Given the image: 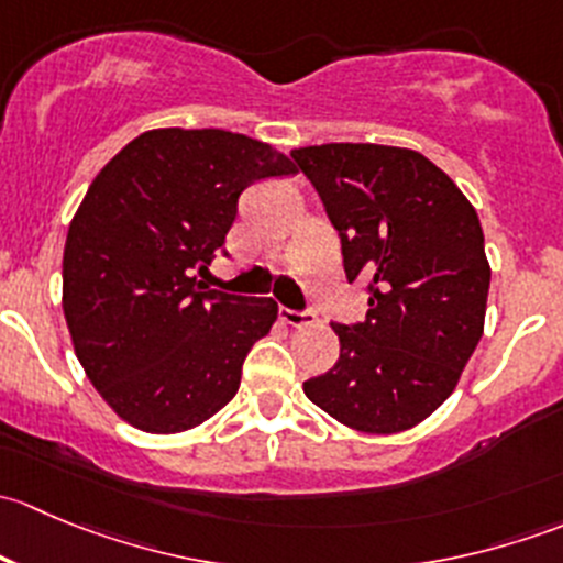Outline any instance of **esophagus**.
I'll return each instance as SVG.
<instances>
[{
	"mask_svg": "<svg viewBox=\"0 0 563 563\" xmlns=\"http://www.w3.org/2000/svg\"><path fill=\"white\" fill-rule=\"evenodd\" d=\"M280 321L286 323V327H291V329H302V327H310V323L316 321V316L313 313H297V310L280 308Z\"/></svg>",
	"mask_w": 563,
	"mask_h": 563,
	"instance_id": "1",
	"label": "esophagus"
}]
</instances>
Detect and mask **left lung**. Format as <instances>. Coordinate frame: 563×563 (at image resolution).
Returning <instances> with one entry per match:
<instances>
[{"instance_id": "left-lung-1", "label": "left lung", "mask_w": 563, "mask_h": 563, "mask_svg": "<svg viewBox=\"0 0 563 563\" xmlns=\"http://www.w3.org/2000/svg\"><path fill=\"white\" fill-rule=\"evenodd\" d=\"M367 280L362 323H332L340 360L305 395L360 433H402L457 387L485 332L490 264L476 209L435 163L402 146L321 144L291 152Z\"/></svg>"}]
</instances>
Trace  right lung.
I'll return each mask as SVG.
<instances>
[{"label":"right lung","mask_w":563,"mask_h":563,"mask_svg":"<svg viewBox=\"0 0 563 563\" xmlns=\"http://www.w3.org/2000/svg\"><path fill=\"white\" fill-rule=\"evenodd\" d=\"M297 174L275 146L229 130H146L106 163L73 214L62 308L84 373L144 433H185L240 389L277 302L203 291L253 181Z\"/></svg>","instance_id":"obj_1"}]
</instances>
